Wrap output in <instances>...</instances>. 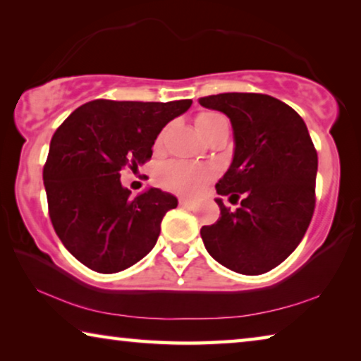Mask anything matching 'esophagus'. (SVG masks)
<instances>
[{
	"instance_id": "esophagus-1",
	"label": "esophagus",
	"mask_w": 361,
	"mask_h": 361,
	"mask_svg": "<svg viewBox=\"0 0 361 361\" xmlns=\"http://www.w3.org/2000/svg\"><path fill=\"white\" fill-rule=\"evenodd\" d=\"M180 205H183V207H192L194 201L190 197H180Z\"/></svg>"
}]
</instances>
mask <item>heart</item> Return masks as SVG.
Here are the masks:
<instances>
[{
  "label": "heart",
  "mask_w": 361,
  "mask_h": 361,
  "mask_svg": "<svg viewBox=\"0 0 361 361\" xmlns=\"http://www.w3.org/2000/svg\"><path fill=\"white\" fill-rule=\"evenodd\" d=\"M221 116L214 112H204L196 117V127H202L205 123L214 122ZM212 178V170L204 165L171 160L164 164L157 171V180L162 186L183 194L197 192Z\"/></svg>",
  "instance_id": "obj_1"
}]
</instances>
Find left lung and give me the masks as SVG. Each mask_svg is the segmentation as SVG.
<instances>
[{
  "label": "left lung",
  "instance_id": "1",
  "mask_svg": "<svg viewBox=\"0 0 361 361\" xmlns=\"http://www.w3.org/2000/svg\"><path fill=\"white\" fill-rule=\"evenodd\" d=\"M199 104L230 118L231 165L216 183L220 219L201 228L207 252L230 270L262 274L294 252L314 210L318 156L307 125L293 107L259 93H221Z\"/></svg>",
  "mask_w": 361,
  "mask_h": 361
}]
</instances>
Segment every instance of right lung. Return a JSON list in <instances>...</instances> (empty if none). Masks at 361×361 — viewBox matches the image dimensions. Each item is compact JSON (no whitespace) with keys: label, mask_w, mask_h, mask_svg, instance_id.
<instances>
[{"label":"right lung","mask_w":361,"mask_h":361,"mask_svg":"<svg viewBox=\"0 0 361 361\" xmlns=\"http://www.w3.org/2000/svg\"><path fill=\"white\" fill-rule=\"evenodd\" d=\"M191 104L96 99L56 130L43 169L49 216L62 244L85 267L122 271L156 245L164 215L178 199L159 188L131 197L120 171L149 160L160 131Z\"/></svg>","instance_id":"obj_1"}]
</instances>
